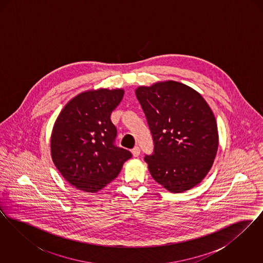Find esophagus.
<instances>
[{"mask_svg":"<svg viewBox=\"0 0 263 263\" xmlns=\"http://www.w3.org/2000/svg\"><path fill=\"white\" fill-rule=\"evenodd\" d=\"M140 148L138 147V146H135L133 149H132V154H133V156L134 157H139V155H140Z\"/></svg>","mask_w":263,"mask_h":263,"instance_id":"1","label":"esophagus"}]
</instances>
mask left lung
Masks as SVG:
<instances>
[{"instance_id":"obj_1","label":"left lung","mask_w":263,"mask_h":263,"mask_svg":"<svg viewBox=\"0 0 263 263\" xmlns=\"http://www.w3.org/2000/svg\"><path fill=\"white\" fill-rule=\"evenodd\" d=\"M136 97L154 142L145 155L152 177L179 193L201 182L218 150V130L208 103L197 91L177 82L140 87Z\"/></svg>"}]
</instances>
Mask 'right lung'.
Segmentation results:
<instances>
[{
  "label": "right lung",
  "instance_id": "right-lung-1",
  "mask_svg": "<svg viewBox=\"0 0 263 263\" xmlns=\"http://www.w3.org/2000/svg\"><path fill=\"white\" fill-rule=\"evenodd\" d=\"M122 89H99L79 95L59 114L51 135L53 162L75 187L97 192L120 173L132 157L117 147L110 115L123 98Z\"/></svg>",
  "mask_w": 263,
  "mask_h": 263
}]
</instances>
